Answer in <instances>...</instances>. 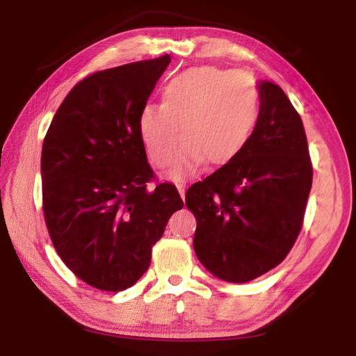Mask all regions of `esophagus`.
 I'll return each instance as SVG.
<instances>
[{
    "label": "esophagus",
    "instance_id": "34e87169",
    "mask_svg": "<svg viewBox=\"0 0 356 356\" xmlns=\"http://www.w3.org/2000/svg\"><path fill=\"white\" fill-rule=\"evenodd\" d=\"M177 190H179V195L182 200H185V185L184 184H177Z\"/></svg>",
    "mask_w": 356,
    "mask_h": 356
}]
</instances>
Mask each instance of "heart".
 I'll return each instance as SVG.
<instances>
[{
  "instance_id": "1",
  "label": "heart",
  "mask_w": 356,
  "mask_h": 356,
  "mask_svg": "<svg viewBox=\"0 0 356 356\" xmlns=\"http://www.w3.org/2000/svg\"><path fill=\"white\" fill-rule=\"evenodd\" d=\"M259 119V95L248 75L216 67H195L171 78L163 104H146L138 130L149 159L171 165L180 135L185 146L170 176L176 180L209 166L227 165L248 144Z\"/></svg>"
}]
</instances>
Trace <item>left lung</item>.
<instances>
[{"instance_id":"1","label":"left lung","mask_w":356,"mask_h":356,"mask_svg":"<svg viewBox=\"0 0 356 356\" xmlns=\"http://www.w3.org/2000/svg\"><path fill=\"white\" fill-rule=\"evenodd\" d=\"M256 129L236 159L193 184V246L216 278L248 282L284 261L303 226L312 185L300 114L278 84H257Z\"/></svg>"}]
</instances>
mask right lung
<instances>
[{
  "mask_svg": "<svg viewBox=\"0 0 356 356\" xmlns=\"http://www.w3.org/2000/svg\"><path fill=\"white\" fill-rule=\"evenodd\" d=\"M170 55L100 70L76 83L42 146V206L63 262L106 292L131 287L184 201L154 182L138 130L143 106Z\"/></svg>",
  "mask_w": 356,
  "mask_h": 356,
  "instance_id": "right-lung-1",
  "label": "right lung"
}]
</instances>
